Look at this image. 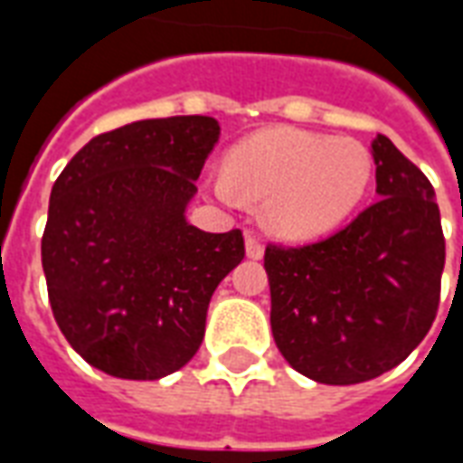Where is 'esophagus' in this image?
<instances>
[{
  "mask_svg": "<svg viewBox=\"0 0 463 463\" xmlns=\"http://www.w3.org/2000/svg\"><path fill=\"white\" fill-rule=\"evenodd\" d=\"M245 252H248L250 260H260L262 255H265V248H262V242L255 235H248L245 238Z\"/></svg>",
  "mask_w": 463,
  "mask_h": 463,
  "instance_id": "esophagus-1",
  "label": "esophagus"
}]
</instances>
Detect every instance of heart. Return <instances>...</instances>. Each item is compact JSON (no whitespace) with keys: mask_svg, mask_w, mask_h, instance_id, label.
<instances>
[{"mask_svg":"<svg viewBox=\"0 0 463 463\" xmlns=\"http://www.w3.org/2000/svg\"><path fill=\"white\" fill-rule=\"evenodd\" d=\"M374 161L354 138L302 128H265L235 143L225 178L211 181L221 201H262L265 228L282 241H315L347 221L367 195Z\"/></svg>","mask_w":463,"mask_h":463,"instance_id":"obj_1","label":"heart"}]
</instances>
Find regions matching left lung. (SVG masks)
<instances>
[{
	"mask_svg": "<svg viewBox=\"0 0 463 463\" xmlns=\"http://www.w3.org/2000/svg\"><path fill=\"white\" fill-rule=\"evenodd\" d=\"M379 201L302 248H265L282 357L320 384H359L411 354L437 317L447 258L434 188L387 136L372 141Z\"/></svg>",
	"mask_w": 463,
	"mask_h": 463,
	"instance_id": "left-lung-1",
	"label": "left lung"
}]
</instances>
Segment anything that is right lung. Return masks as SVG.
I'll use <instances>...</instances> for the list:
<instances>
[{"label":"right lung","mask_w":463,"mask_h":463,"mask_svg":"<svg viewBox=\"0 0 463 463\" xmlns=\"http://www.w3.org/2000/svg\"><path fill=\"white\" fill-rule=\"evenodd\" d=\"M218 138L211 116L128 123L86 143L52 188L42 238L52 312L111 377L161 379L188 364L213 292L245 258L241 231L185 221Z\"/></svg>","instance_id":"right-lung-1"}]
</instances>
